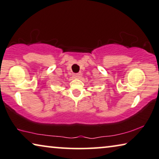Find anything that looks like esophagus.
<instances>
[{
  "instance_id": "1",
  "label": "esophagus",
  "mask_w": 159,
  "mask_h": 159,
  "mask_svg": "<svg viewBox=\"0 0 159 159\" xmlns=\"http://www.w3.org/2000/svg\"><path fill=\"white\" fill-rule=\"evenodd\" d=\"M74 76H75V78H80V77L82 76V73H81V72L76 73V74H75Z\"/></svg>"
}]
</instances>
